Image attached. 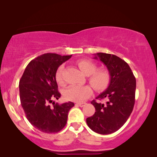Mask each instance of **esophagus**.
<instances>
[{"label": "esophagus", "mask_w": 157, "mask_h": 157, "mask_svg": "<svg viewBox=\"0 0 157 157\" xmlns=\"http://www.w3.org/2000/svg\"><path fill=\"white\" fill-rule=\"evenodd\" d=\"M76 105L80 107H83V106H84L85 105H86V103H77Z\"/></svg>", "instance_id": "esophagus-1"}]
</instances>
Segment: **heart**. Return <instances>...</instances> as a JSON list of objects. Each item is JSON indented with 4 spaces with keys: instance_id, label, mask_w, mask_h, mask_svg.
Instances as JSON below:
<instances>
[{
    "instance_id": "1",
    "label": "heart",
    "mask_w": 157,
    "mask_h": 157,
    "mask_svg": "<svg viewBox=\"0 0 157 157\" xmlns=\"http://www.w3.org/2000/svg\"><path fill=\"white\" fill-rule=\"evenodd\" d=\"M77 65L80 70L88 76V81L96 91H103L106 90L111 83V74L107 69L100 68L97 69V65L94 62L86 59H81L77 61ZM63 67L60 66L56 72L55 78L59 84L63 82ZM92 89L89 86L71 85L66 88L64 91V96L67 100L76 102L85 101L92 94Z\"/></svg>"
}]
</instances>
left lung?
Instances as JSON below:
<instances>
[{
	"mask_svg": "<svg viewBox=\"0 0 157 157\" xmlns=\"http://www.w3.org/2000/svg\"><path fill=\"white\" fill-rule=\"evenodd\" d=\"M100 59L111 74V83L106 91L96 99L106 100V104L93 100L96 111L86 119L89 127L100 134L117 132L126 123L134 109L136 78L126 61L113 54L98 53L94 59Z\"/></svg>",
	"mask_w": 157,
	"mask_h": 157,
	"instance_id": "8db88e82",
	"label": "left lung"
}]
</instances>
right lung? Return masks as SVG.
<instances>
[{"label":"right lung","instance_id":"1","mask_svg":"<svg viewBox=\"0 0 157 157\" xmlns=\"http://www.w3.org/2000/svg\"><path fill=\"white\" fill-rule=\"evenodd\" d=\"M71 56L44 53L28 64L19 81L21 106L27 119L40 132L53 134L63 129L67 122L68 111L74 106L71 101L62 104L53 101L54 98L58 100L61 97L56 72Z\"/></svg>","mask_w":157,"mask_h":157}]
</instances>
